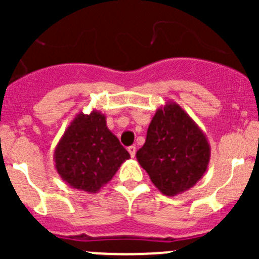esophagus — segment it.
Returning a JSON list of instances; mask_svg holds the SVG:
<instances>
[{"instance_id":"34e87169","label":"esophagus","mask_w":259,"mask_h":259,"mask_svg":"<svg viewBox=\"0 0 259 259\" xmlns=\"http://www.w3.org/2000/svg\"><path fill=\"white\" fill-rule=\"evenodd\" d=\"M127 151H129L130 156H132V158H134L135 153H137V148H135V146H129V148H127Z\"/></svg>"}]
</instances>
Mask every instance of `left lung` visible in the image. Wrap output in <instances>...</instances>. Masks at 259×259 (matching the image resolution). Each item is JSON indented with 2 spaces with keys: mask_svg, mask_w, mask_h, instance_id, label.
Segmentation results:
<instances>
[{
  "mask_svg": "<svg viewBox=\"0 0 259 259\" xmlns=\"http://www.w3.org/2000/svg\"><path fill=\"white\" fill-rule=\"evenodd\" d=\"M137 159L160 193L176 197L204 176L210 145L207 135L182 106L168 101L154 114Z\"/></svg>",
  "mask_w": 259,
  "mask_h": 259,
  "instance_id": "1",
  "label": "left lung"
}]
</instances>
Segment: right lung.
<instances>
[{
	"label": "right lung",
	"instance_id": "1",
	"mask_svg": "<svg viewBox=\"0 0 259 259\" xmlns=\"http://www.w3.org/2000/svg\"><path fill=\"white\" fill-rule=\"evenodd\" d=\"M130 154L106 126L98 110L76 115L54 151L60 178L75 189L98 193L108 184Z\"/></svg>",
	"mask_w": 259,
	"mask_h": 259
}]
</instances>
